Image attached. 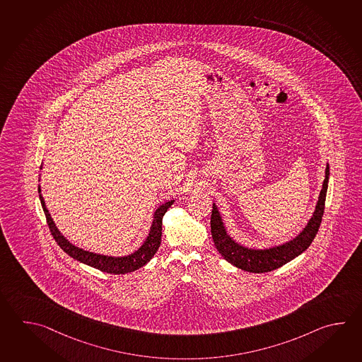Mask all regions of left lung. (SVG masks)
<instances>
[{
    "label": "left lung",
    "mask_w": 362,
    "mask_h": 362,
    "mask_svg": "<svg viewBox=\"0 0 362 362\" xmlns=\"http://www.w3.org/2000/svg\"><path fill=\"white\" fill-rule=\"evenodd\" d=\"M329 171H330L329 165H326L324 185L320 192L316 210L308 221V224L305 226V228L303 229L296 238L290 240L286 244L279 245L271 249L255 250V249H247L245 246L237 244L236 241H233L227 235V230L221 221L218 207L213 204V211H211V219H210L211 236L221 257L240 269H244L247 272L264 273L280 268L288 263L290 260L296 258L298 255H300L303 251L307 250L317 235L320 224L322 221L325 199L327 192L329 175H330Z\"/></svg>",
    "instance_id": "8db88e82"
}]
</instances>
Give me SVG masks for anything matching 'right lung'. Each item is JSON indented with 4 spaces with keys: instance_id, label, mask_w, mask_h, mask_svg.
Here are the masks:
<instances>
[{
    "instance_id": "add662e5",
    "label": "right lung",
    "mask_w": 362,
    "mask_h": 362,
    "mask_svg": "<svg viewBox=\"0 0 362 362\" xmlns=\"http://www.w3.org/2000/svg\"><path fill=\"white\" fill-rule=\"evenodd\" d=\"M38 193H40L41 205H42L45 215H46L47 226L50 228L54 240L62 247V250L66 251L69 257L81 262L83 264L94 267L102 272L113 273V274H125V273L134 272L141 267L146 266L148 262L153 258L156 251L158 250L160 244H161L163 215L174 202V199L168 201L156 210L155 215H153V221H152V226L149 229V235L138 250L134 251L133 254H130V255L115 258V257H107V255H100V254H95V252L82 250L80 247L71 244L66 237L60 233L59 229L57 228L55 223L52 221V216L49 214V210L46 209V205H45L44 197L41 196L40 185H38Z\"/></svg>"
}]
</instances>
